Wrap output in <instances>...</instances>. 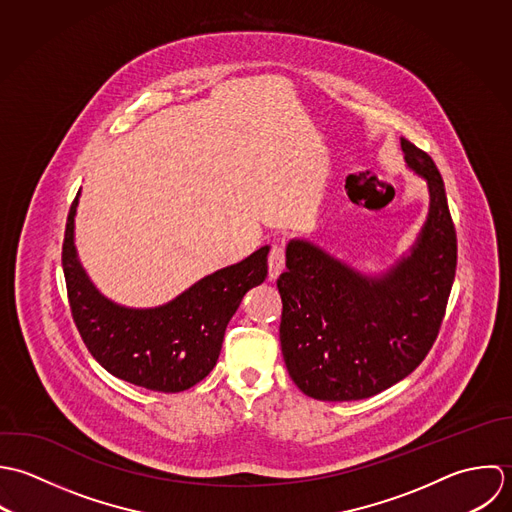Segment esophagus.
I'll use <instances>...</instances> for the list:
<instances>
[{"label":"esophagus","mask_w":512,"mask_h":512,"mask_svg":"<svg viewBox=\"0 0 512 512\" xmlns=\"http://www.w3.org/2000/svg\"><path fill=\"white\" fill-rule=\"evenodd\" d=\"M285 269V249L283 245H273L269 251V279H277Z\"/></svg>","instance_id":"34e87169"}]
</instances>
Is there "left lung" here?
I'll use <instances>...</instances> for the list:
<instances>
[{"mask_svg": "<svg viewBox=\"0 0 512 512\" xmlns=\"http://www.w3.org/2000/svg\"><path fill=\"white\" fill-rule=\"evenodd\" d=\"M429 186V217L386 277L366 279L308 241H291L277 279L289 376L322 402L372 398L409 376L431 350L457 269V233L443 178L427 152L402 140Z\"/></svg>", "mask_w": 512, "mask_h": 512, "instance_id": "1", "label": "left lung"}]
</instances>
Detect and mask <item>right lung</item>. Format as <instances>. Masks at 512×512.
Returning <instances> with one entry per match:
<instances>
[{"instance_id": "1", "label": "right lung", "mask_w": 512, "mask_h": 512, "mask_svg": "<svg viewBox=\"0 0 512 512\" xmlns=\"http://www.w3.org/2000/svg\"><path fill=\"white\" fill-rule=\"evenodd\" d=\"M77 198L67 215L61 261L69 307L85 346L106 372L134 386L164 394L196 386L213 370L227 322L243 295L265 281L269 247L205 277L164 307H118L93 287L77 259Z\"/></svg>"}]
</instances>
